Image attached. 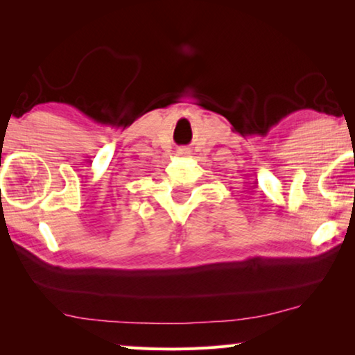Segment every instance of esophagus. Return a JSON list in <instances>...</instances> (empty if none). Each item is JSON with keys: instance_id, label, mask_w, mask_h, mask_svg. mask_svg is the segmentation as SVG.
<instances>
[{"instance_id": "1", "label": "esophagus", "mask_w": 355, "mask_h": 355, "mask_svg": "<svg viewBox=\"0 0 355 355\" xmlns=\"http://www.w3.org/2000/svg\"><path fill=\"white\" fill-rule=\"evenodd\" d=\"M177 153H178L180 156H188V155H189V150L186 148V147H182V148L177 150Z\"/></svg>"}]
</instances>
